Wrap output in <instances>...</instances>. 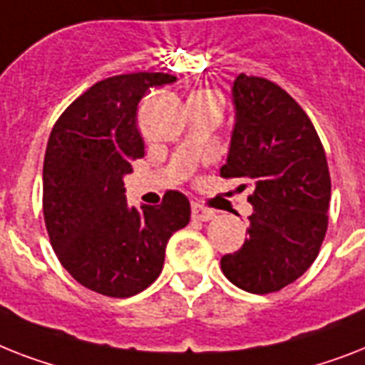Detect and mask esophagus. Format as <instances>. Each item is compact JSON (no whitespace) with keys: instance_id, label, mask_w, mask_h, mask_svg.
<instances>
[{"instance_id":"1","label":"esophagus","mask_w":365,"mask_h":365,"mask_svg":"<svg viewBox=\"0 0 365 365\" xmlns=\"http://www.w3.org/2000/svg\"><path fill=\"white\" fill-rule=\"evenodd\" d=\"M191 215L192 219H197V221H210V219L215 217V213H213L212 210L204 208L202 204L198 202L191 204Z\"/></svg>"}]
</instances>
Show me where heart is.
<instances>
[{"mask_svg":"<svg viewBox=\"0 0 365 365\" xmlns=\"http://www.w3.org/2000/svg\"><path fill=\"white\" fill-rule=\"evenodd\" d=\"M197 93H212V96H217V93H213V91H197Z\"/></svg>","mask_w":365,"mask_h":365,"instance_id":"b5f03b06","label":"heart"}]
</instances>
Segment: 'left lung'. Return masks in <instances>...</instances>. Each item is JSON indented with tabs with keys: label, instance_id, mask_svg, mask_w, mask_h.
<instances>
[{
	"label": "left lung",
	"instance_id": "obj_1",
	"mask_svg": "<svg viewBox=\"0 0 365 365\" xmlns=\"http://www.w3.org/2000/svg\"><path fill=\"white\" fill-rule=\"evenodd\" d=\"M232 103L236 123L221 176L250 182L253 213L244 245L225 255L221 269L242 290L268 294L298 279L327 236V153L304 108L274 82L242 73Z\"/></svg>",
	"mask_w": 365,
	"mask_h": 365
}]
</instances>
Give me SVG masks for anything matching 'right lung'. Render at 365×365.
Masks as SVG:
<instances>
[{"label": "right lung", "mask_w": 365, "mask_h": 365, "mask_svg": "<svg viewBox=\"0 0 365 365\" xmlns=\"http://www.w3.org/2000/svg\"><path fill=\"white\" fill-rule=\"evenodd\" d=\"M167 73H131L101 80L71 103L50 133L43 165V213L59 262L80 285L129 298L152 285L170 236L191 206L167 191L159 206L129 208L123 176L144 157L136 127L150 88L173 84Z\"/></svg>", "instance_id": "1"}]
</instances>
